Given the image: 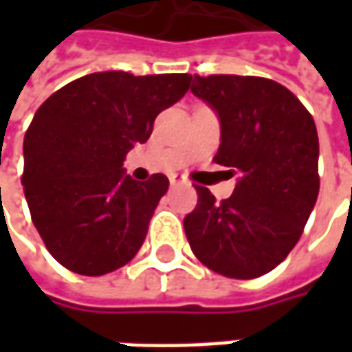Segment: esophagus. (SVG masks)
<instances>
[{"instance_id":"1","label":"esophagus","mask_w":352,"mask_h":352,"mask_svg":"<svg viewBox=\"0 0 352 352\" xmlns=\"http://www.w3.org/2000/svg\"><path fill=\"white\" fill-rule=\"evenodd\" d=\"M169 183H171V184H179V183H181V179H179V177H175V175L169 177Z\"/></svg>"}]
</instances>
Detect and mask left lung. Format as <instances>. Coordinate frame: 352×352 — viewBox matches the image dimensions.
I'll return each mask as SVG.
<instances>
[{"instance_id":"left-lung-1","label":"left lung","mask_w":352,"mask_h":352,"mask_svg":"<svg viewBox=\"0 0 352 352\" xmlns=\"http://www.w3.org/2000/svg\"><path fill=\"white\" fill-rule=\"evenodd\" d=\"M192 94L221 122L214 162L237 173L234 194L217 204L196 186L184 219L192 252L230 279H254L287 258L318 196V135L313 116L288 88L262 77L194 75Z\"/></svg>"}]
</instances>
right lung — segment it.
<instances>
[{
  "label": "right lung",
  "instance_id": "add662e5",
  "mask_svg": "<svg viewBox=\"0 0 352 352\" xmlns=\"http://www.w3.org/2000/svg\"><path fill=\"white\" fill-rule=\"evenodd\" d=\"M190 80L186 73H90L37 109L24 135L22 184L35 228L64 267L98 277L138 254L169 181L162 173L135 181L124 158Z\"/></svg>",
  "mask_w": 352,
  "mask_h": 352
}]
</instances>
